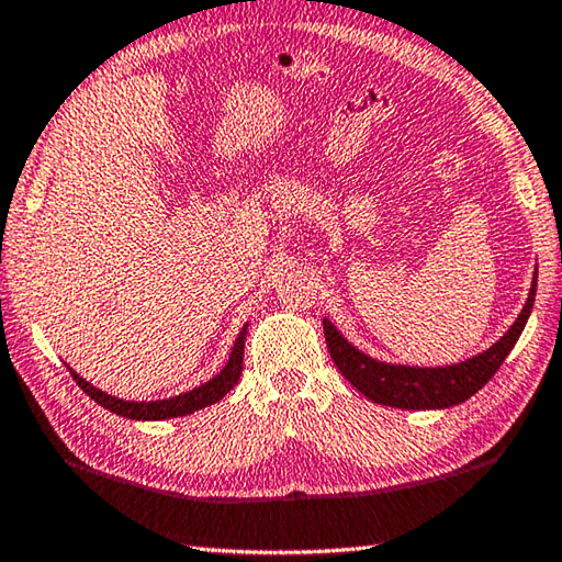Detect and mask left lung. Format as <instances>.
<instances>
[{
  "instance_id": "8db88e82",
  "label": "left lung",
  "mask_w": 562,
  "mask_h": 562,
  "mask_svg": "<svg viewBox=\"0 0 562 562\" xmlns=\"http://www.w3.org/2000/svg\"><path fill=\"white\" fill-rule=\"evenodd\" d=\"M538 270L532 274V284L528 300L522 304L520 315L508 327L496 345L483 349L481 355L463 359L459 364L449 367H408V364H389L351 345L345 335L325 317V339L327 349L337 369L351 386H357L369 402L394 406V408H449L471 398L479 389L491 382V376L498 372L503 359L516 347L522 327L530 317L532 302H536Z\"/></svg>"
}]
</instances>
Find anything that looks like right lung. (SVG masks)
I'll return each mask as SVG.
<instances>
[{"instance_id": "1", "label": "right lung", "mask_w": 562, "mask_h": 562, "mask_svg": "<svg viewBox=\"0 0 562 562\" xmlns=\"http://www.w3.org/2000/svg\"><path fill=\"white\" fill-rule=\"evenodd\" d=\"M245 337H247V325L240 329L237 335L231 357H227L225 367L217 372L211 382H205L201 386L190 389V392H183L178 396L170 398H158V402H126V398L111 396L106 392H101L99 386H93L87 379L79 376L71 369L74 382L79 384L83 392H87L93 402L101 404L103 408H109L111 414L133 418V422H164V418H176V416H188L198 412V408H205L231 392V389L237 384V379L243 374V355H245Z\"/></svg>"}]
</instances>
